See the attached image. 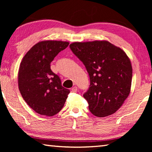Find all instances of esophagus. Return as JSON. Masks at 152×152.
<instances>
[{"label": "esophagus", "mask_w": 152, "mask_h": 152, "mask_svg": "<svg viewBox=\"0 0 152 152\" xmlns=\"http://www.w3.org/2000/svg\"><path fill=\"white\" fill-rule=\"evenodd\" d=\"M77 91H78V88H77L76 86H74L73 88H72V92H76Z\"/></svg>", "instance_id": "esophagus-1"}]
</instances>
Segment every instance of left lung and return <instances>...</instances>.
I'll list each match as a JSON object with an SVG mask.
<instances>
[{
  "mask_svg": "<svg viewBox=\"0 0 152 152\" xmlns=\"http://www.w3.org/2000/svg\"><path fill=\"white\" fill-rule=\"evenodd\" d=\"M70 48L89 75V88L83 97L90 112L99 118L114 114L131 91L133 69L129 58L107 40L76 42Z\"/></svg>",
  "mask_w": 152,
  "mask_h": 152,
  "instance_id": "8db88e82",
  "label": "left lung"
}]
</instances>
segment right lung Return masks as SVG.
<instances>
[{"label":"right lung","instance_id":"obj_1","mask_svg":"<svg viewBox=\"0 0 152 152\" xmlns=\"http://www.w3.org/2000/svg\"><path fill=\"white\" fill-rule=\"evenodd\" d=\"M69 42L44 40L32 47L19 66L18 86L21 96L30 107L40 115L52 116L63 108L69 94L63 88L50 63Z\"/></svg>","mask_w":152,"mask_h":152}]
</instances>
